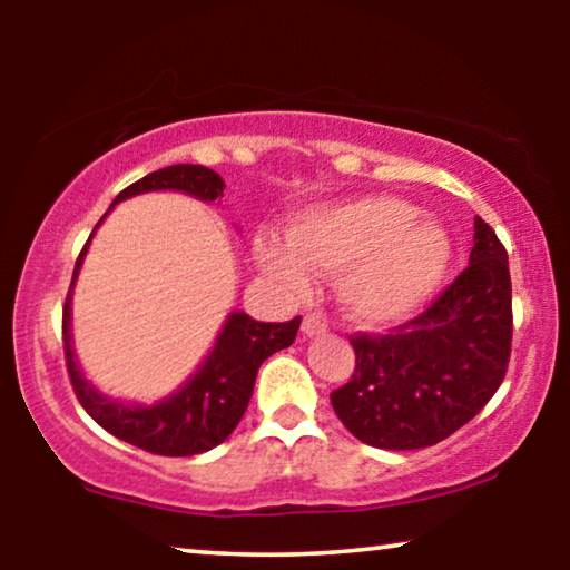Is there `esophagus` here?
I'll return each mask as SVG.
<instances>
[{
    "label": "esophagus",
    "instance_id": "34e87169",
    "mask_svg": "<svg viewBox=\"0 0 570 570\" xmlns=\"http://www.w3.org/2000/svg\"><path fill=\"white\" fill-rule=\"evenodd\" d=\"M301 332H303V337H318V334L326 332V322H324L322 316L308 314V316H303Z\"/></svg>",
    "mask_w": 570,
    "mask_h": 570
}]
</instances>
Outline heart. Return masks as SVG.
<instances>
[{
    "label": "heart",
    "mask_w": 570,
    "mask_h": 570,
    "mask_svg": "<svg viewBox=\"0 0 570 570\" xmlns=\"http://www.w3.org/2000/svg\"><path fill=\"white\" fill-rule=\"evenodd\" d=\"M254 259L285 293L311 291L314 269L337 275L345 311L365 324H392L439 291L451 238L407 199L365 194L306 207L291 217L287 240L256 233Z\"/></svg>",
    "instance_id": "1"
}]
</instances>
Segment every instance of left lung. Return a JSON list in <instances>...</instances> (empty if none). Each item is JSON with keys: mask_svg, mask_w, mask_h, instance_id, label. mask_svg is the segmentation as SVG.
Wrapping results in <instances>:
<instances>
[{"mask_svg": "<svg viewBox=\"0 0 570 570\" xmlns=\"http://www.w3.org/2000/svg\"><path fill=\"white\" fill-rule=\"evenodd\" d=\"M509 254L474 217L470 264L412 322L353 337L355 373L332 392L342 425L368 446H433L498 392L511 355Z\"/></svg>", "mask_w": 570, "mask_h": 570, "instance_id": "left-lung-1", "label": "left lung"}]
</instances>
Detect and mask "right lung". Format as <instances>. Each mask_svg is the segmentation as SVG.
<instances>
[{"label": "right lung", "mask_w": 570, "mask_h": 570, "mask_svg": "<svg viewBox=\"0 0 570 570\" xmlns=\"http://www.w3.org/2000/svg\"><path fill=\"white\" fill-rule=\"evenodd\" d=\"M223 189L225 181L215 170L191 166V163H178V166L160 168L127 186L114 199L111 209L119 202L147 191H181L194 199L215 202L217 197H223ZM106 215L100 217V223L106 220ZM100 223L96 225V230L100 228ZM96 230L90 233L88 244L77 256L72 285H69V295L65 301V318H61L67 371L69 379H72L77 400L104 431L131 443V446L160 456L205 454V451L215 449L217 443H223L236 431L248 407V400H252L259 365L269 355H275L277 350L293 345L301 316L285 324H269L256 322L244 311H230L220 334L215 337L213 350L174 394L163 396L155 404L114 400V396L98 392L85 379L72 347V291Z\"/></svg>", "instance_id": "obj_1"}]
</instances>
